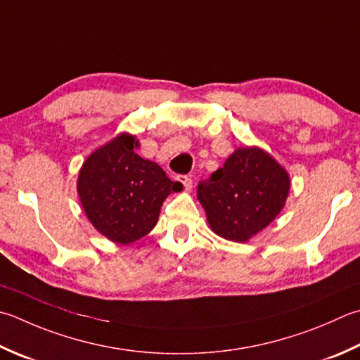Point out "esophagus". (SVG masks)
<instances>
[{"label": "esophagus", "instance_id": "obj_1", "mask_svg": "<svg viewBox=\"0 0 360 360\" xmlns=\"http://www.w3.org/2000/svg\"><path fill=\"white\" fill-rule=\"evenodd\" d=\"M178 181L182 182V186H184L186 192H190V190H192V179H190V176L181 174V176H178Z\"/></svg>", "mask_w": 360, "mask_h": 360}]
</instances>
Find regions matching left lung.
Here are the masks:
<instances>
[{
	"label": "left lung",
	"instance_id": "8db88e82",
	"mask_svg": "<svg viewBox=\"0 0 360 360\" xmlns=\"http://www.w3.org/2000/svg\"><path fill=\"white\" fill-rule=\"evenodd\" d=\"M290 176L270 153L240 146L196 188L214 234L245 243L284 209Z\"/></svg>",
	"mask_w": 360,
	"mask_h": 360
}]
</instances>
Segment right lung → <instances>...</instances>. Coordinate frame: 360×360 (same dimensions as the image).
I'll use <instances>...</instances> for the list:
<instances>
[{"label":"right lung","mask_w":360,"mask_h":360,"mask_svg":"<svg viewBox=\"0 0 360 360\" xmlns=\"http://www.w3.org/2000/svg\"><path fill=\"white\" fill-rule=\"evenodd\" d=\"M136 136L120 132L96 148L77 174V195L87 220L110 242L129 245L151 232L160 207L178 182L136 153Z\"/></svg>","instance_id":"obj_1"}]
</instances>
